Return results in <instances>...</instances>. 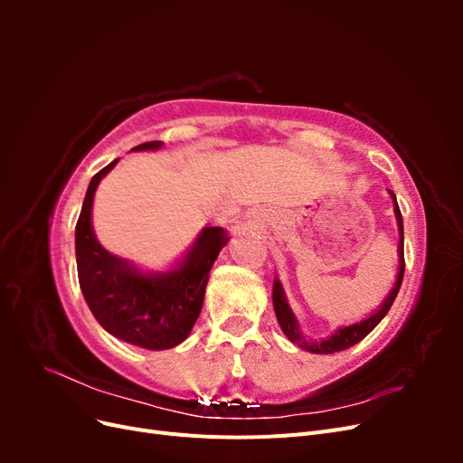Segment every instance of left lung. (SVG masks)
<instances>
[{
  "label": "left lung",
  "instance_id": "left-lung-1",
  "mask_svg": "<svg viewBox=\"0 0 463 463\" xmlns=\"http://www.w3.org/2000/svg\"><path fill=\"white\" fill-rule=\"evenodd\" d=\"M392 199H394V213H396V220H398V228H400V247H398V255H400V270H398V278H396V284L394 288H392V291L388 293V298L384 299V303L381 305V309H378L374 315H371L369 318L361 320V322H355V325H349V326H344L340 330H335L330 338L326 340H320V342H309L305 340V335L299 332V325L296 317H293L289 305L286 301V296H284V289H282V284L274 282V289H272V301H274V311H276V318H278V325L279 328H282V332L288 335V340L298 344L299 347L307 349V352H313V354H335V352H342V349H347L355 345L357 342H361L363 338L369 332L374 330V326L381 322L386 313L390 311L392 303H394L398 291H400V286H402V279H403V270H405V260H403V220H402V213H400V206L396 203V194L390 193Z\"/></svg>",
  "mask_w": 463,
  "mask_h": 463
}]
</instances>
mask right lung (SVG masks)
Returning <instances> with one entry per match:
<instances>
[{
  "label": "right lung",
  "mask_w": 463,
  "mask_h": 463,
  "mask_svg": "<svg viewBox=\"0 0 463 463\" xmlns=\"http://www.w3.org/2000/svg\"><path fill=\"white\" fill-rule=\"evenodd\" d=\"M162 145L150 141L133 150ZM116 164L109 162L90 179L80 208L75 228L79 284L94 318L111 335L145 349H170L184 342L197 322L210 269L228 235L222 228H204L184 262L164 274H143L108 253L94 237L90 213L98 184Z\"/></svg>",
  "instance_id": "add662e5"
}]
</instances>
